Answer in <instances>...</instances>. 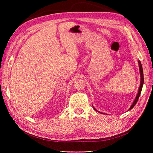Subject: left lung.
I'll list each match as a JSON object with an SVG mask.
<instances>
[{"label": "left lung", "mask_w": 153, "mask_h": 153, "mask_svg": "<svg viewBox=\"0 0 153 153\" xmlns=\"http://www.w3.org/2000/svg\"><path fill=\"white\" fill-rule=\"evenodd\" d=\"M138 66H139V70H140V84L139 89H138V93H137V96H136V98H135V100H134L133 103V104L131 105V106H130V107H129V108L128 111H129V110H131V109L134 107V106H135V105H136L137 102L138 101V98H139V96H140V95L141 91H142V89L143 84V69H142V64H141V62H140V61H138ZM93 108H94L96 111H98V110H97L94 107V106H93ZM98 112L99 113L105 114H103V113H102V112H100V111H98Z\"/></svg>", "instance_id": "8db88e82"}]
</instances>
